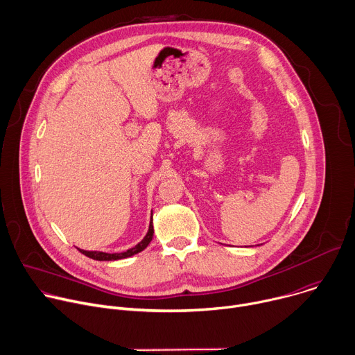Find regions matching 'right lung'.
<instances>
[{
  "instance_id": "right-lung-1",
  "label": "right lung",
  "mask_w": 355,
  "mask_h": 355,
  "mask_svg": "<svg viewBox=\"0 0 355 355\" xmlns=\"http://www.w3.org/2000/svg\"><path fill=\"white\" fill-rule=\"evenodd\" d=\"M153 215V214H151ZM153 233H155V229H153V219H150V225H148V230H147V234L143 237V240L140 243H137L135 247L123 251V252H114V254H111V252H104V251H87V250H80V252H83L84 256L92 259V260H98V261H115V260H122V259H128V257H132L135 254H137V252L143 251L148 243L151 241V239H153Z\"/></svg>"
}]
</instances>
